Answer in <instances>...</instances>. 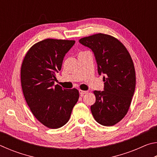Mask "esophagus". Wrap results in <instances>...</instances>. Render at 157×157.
Listing matches in <instances>:
<instances>
[{"label":"esophagus","mask_w":157,"mask_h":157,"mask_svg":"<svg viewBox=\"0 0 157 157\" xmlns=\"http://www.w3.org/2000/svg\"><path fill=\"white\" fill-rule=\"evenodd\" d=\"M79 94H80L81 96H84L85 94H88L89 91H83V90H79Z\"/></svg>","instance_id":"esophagus-1"}]
</instances>
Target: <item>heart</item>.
Instances as JSON below:
<instances>
[{"instance_id": "1", "label": "heart", "mask_w": 157, "mask_h": 157, "mask_svg": "<svg viewBox=\"0 0 157 157\" xmlns=\"http://www.w3.org/2000/svg\"><path fill=\"white\" fill-rule=\"evenodd\" d=\"M80 53H81V52H80Z\"/></svg>"}]
</instances>
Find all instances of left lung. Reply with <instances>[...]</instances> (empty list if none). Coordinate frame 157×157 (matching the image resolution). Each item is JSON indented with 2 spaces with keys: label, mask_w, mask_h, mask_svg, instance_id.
Returning a JSON list of instances; mask_svg holds the SVG:
<instances>
[{
  "label": "left lung",
  "mask_w": 157,
  "mask_h": 157,
  "mask_svg": "<svg viewBox=\"0 0 157 157\" xmlns=\"http://www.w3.org/2000/svg\"><path fill=\"white\" fill-rule=\"evenodd\" d=\"M79 42L92 50L98 74L105 75L104 91H94L92 115L102 125L113 126L125 116L134 94L136 73L131 55L118 39L109 34H93Z\"/></svg>",
  "instance_id": "8db88e82"
}]
</instances>
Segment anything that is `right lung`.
Instances as JSON below:
<instances>
[{
    "label": "right lung",
    "mask_w": 157,
    "mask_h": 157,
    "mask_svg": "<svg viewBox=\"0 0 157 157\" xmlns=\"http://www.w3.org/2000/svg\"><path fill=\"white\" fill-rule=\"evenodd\" d=\"M75 42L54 39L37 42L29 49L21 65V83L26 102L37 120L50 129L67 123L79 99L78 89L54 85L55 74Z\"/></svg>",
    "instance_id": "1"
}]
</instances>
